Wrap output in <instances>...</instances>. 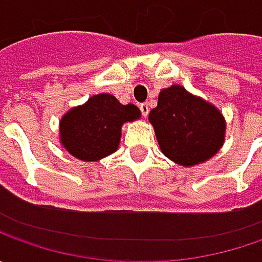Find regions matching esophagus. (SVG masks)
<instances>
[{
    "instance_id": "34e87169",
    "label": "esophagus",
    "mask_w": 262,
    "mask_h": 262,
    "mask_svg": "<svg viewBox=\"0 0 262 262\" xmlns=\"http://www.w3.org/2000/svg\"><path fill=\"white\" fill-rule=\"evenodd\" d=\"M138 107H140V111H141V115L146 118V116L148 115V105H147V103H140Z\"/></svg>"
}]
</instances>
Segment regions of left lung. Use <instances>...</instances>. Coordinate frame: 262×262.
Here are the masks:
<instances>
[{"label": "left lung", "mask_w": 262, "mask_h": 262, "mask_svg": "<svg viewBox=\"0 0 262 262\" xmlns=\"http://www.w3.org/2000/svg\"><path fill=\"white\" fill-rule=\"evenodd\" d=\"M163 155L182 166L214 156L225 140V119L216 107L184 87L163 89L148 115Z\"/></svg>", "instance_id": "8db88e82"}]
</instances>
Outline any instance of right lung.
<instances>
[{
    "label": "right lung",
    "mask_w": 262,
    "mask_h": 262,
    "mask_svg": "<svg viewBox=\"0 0 262 262\" xmlns=\"http://www.w3.org/2000/svg\"><path fill=\"white\" fill-rule=\"evenodd\" d=\"M137 118L136 105H122L115 96L100 93L64 115L59 122L61 143L77 159L96 162L115 151L122 124Z\"/></svg>",
    "instance_id": "right-lung-1"
}]
</instances>
